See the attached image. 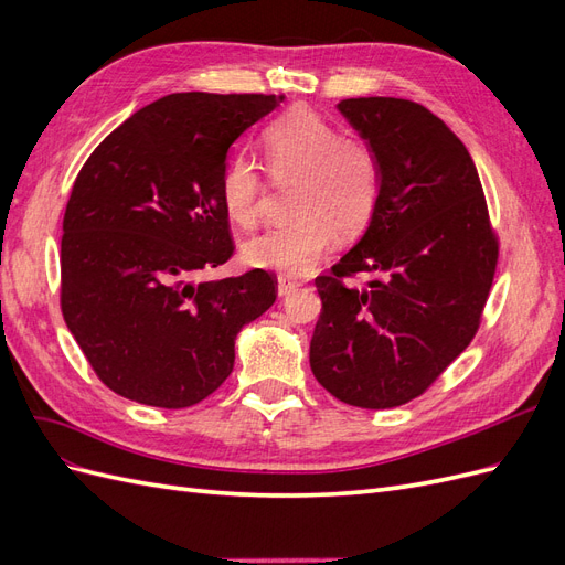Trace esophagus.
Returning <instances> with one entry per match:
<instances>
[{"mask_svg": "<svg viewBox=\"0 0 565 565\" xmlns=\"http://www.w3.org/2000/svg\"><path fill=\"white\" fill-rule=\"evenodd\" d=\"M297 287H299V282H297L295 278H289V276H280V278H278V295H280V297L292 295Z\"/></svg>", "mask_w": 565, "mask_h": 565, "instance_id": "obj_1", "label": "esophagus"}]
</instances>
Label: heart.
Segmentation results:
<instances>
[{
    "mask_svg": "<svg viewBox=\"0 0 565 565\" xmlns=\"http://www.w3.org/2000/svg\"><path fill=\"white\" fill-rule=\"evenodd\" d=\"M270 179L289 188L292 218L245 245V262L287 276L309 273L341 237L361 235L382 198V160L363 136L341 134L309 108H292L264 129ZM224 212L245 231L259 226L266 177L247 156L226 162L218 181Z\"/></svg>",
    "mask_w": 565,
    "mask_h": 565,
    "instance_id": "1",
    "label": "heart"
}]
</instances>
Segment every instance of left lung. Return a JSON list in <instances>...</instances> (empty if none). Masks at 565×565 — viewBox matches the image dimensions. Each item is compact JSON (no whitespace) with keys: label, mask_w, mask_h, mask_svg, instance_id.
<instances>
[{"label":"left lung","mask_w":565,"mask_h":565,"mask_svg":"<svg viewBox=\"0 0 565 565\" xmlns=\"http://www.w3.org/2000/svg\"><path fill=\"white\" fill-rule=\"evenodd\" d=\"M337 108L380 152L382 198L361 241L316 278L311 370L341 403L386 409L471 344L500 247L476 164L443 119L388 96ZM355 271L373 273L363 290L343 282Z\"/></svg>","instance_id":"1"}]
</instances>
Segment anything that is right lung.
<instances>
[{"mask_svg": "<svg viewBox=\"0 0 565 565\" xmlns=\"http://www.w3.org/2000/svg\"><path fill=\"white\" fill-rule=\"evenodd\" d=\"M282 100L169 94L134 113L84 162L63 216L61 311L117 396L191 407L226 382L235 337L266 313L264 268L193 282L233 256L218 195L228 148Z\"/></svg>", "mask_w": 565, "mask_h": 565, "instance_id": "1", "label": "right lung"}]
</instances>
